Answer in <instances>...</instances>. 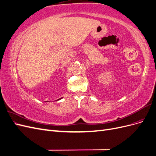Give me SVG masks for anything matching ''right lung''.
<instances>
[{"label": "right lung", "instance_id": "obj_1", "mask_svg": "<svg viewBox=\"0 0 156 156\" xmlns=\"http://www.w3.org/2000/svg\"><path fill=\"white\" fill-rule=\"evenodd\" d=\"M62 98H60V99H58V100H61V99H62ZM58 100H57V101H58Z\"/></svg>", "mask_w": 156, "mask_h": 156}]
</instances>
